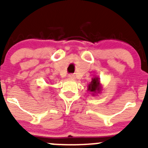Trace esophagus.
<instances>
[{
  "label": "esophagus",
  "instance_id": "obj_1",
  "mask_svg": "<svg viewBox=\"0 0 148 148\" xmlns=\"http://www.w3.org/2000/svg\"><path fill=\"white\" fill-rule=\"evenodd\" d=\"M75 75L74 74H70V75H68V78H70V79H75Z\"/></svg>",
  "mask_w": 148,
  "mask_h": 148
}]
</instances>
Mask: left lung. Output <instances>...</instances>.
<instances>
[{
    "mask_svg": "<svg viewBox=\"0 0 148 148\" xmlns=\"http://www.w3.org/2000/svg\"><path fill=\"white\" fill-rule=\"evenodd\" d=\"M88 90L90 92H92V95L95 93H99L101 90V86L100 81L98 77H95L92 79V82L88 85Z\"/></svg>",
    "mask_w": 148,
    "mask_h": 148,
    "instance_id": "left-lung-1",
    "label": "left lung"
}]
</instances>
